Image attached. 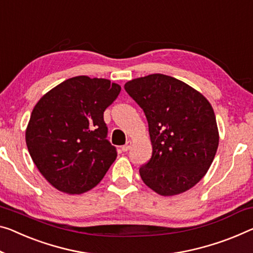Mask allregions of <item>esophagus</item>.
<instances>
[{
    "instance_id": "1",
    "label": "esophagus",
    "mask_w": 253,
    "mask_h": 253,
    "mask_svg": "<svg viewBox=\"0 0 253 253\" xmlns=\"http://www.w3.org/2000/svg\"><path fill=\"white\" fill-rule=\"evenodd\" d=\"M131 141H130V140H129V141H126V145H124V146H122V150L123 151H127V150H129L130 148H131Z\"/></svg>"
}]
</instances>
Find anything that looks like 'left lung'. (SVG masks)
Masks as SVG:
<instances>
[{
    "label": "left lung",
    "instance_id": "1",
    "mask_svg": "<svg viewBox=\"0 0 253 253\" xmlns=\"http://www.w3.org/2000/svg\"><path fill=\"white\" fill-rule=\"evenodd\" d=\"M148 121L153 154L140 167L142 181L161 196L185 192L205 176L218 148L211 103L175 78L155 73L124 84Z\"/></svg>",
    "mask_w": 253,
    "mask_h": 253
}]
</instances>
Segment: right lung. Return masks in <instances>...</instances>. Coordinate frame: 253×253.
Masks as SVG:
<instances>
[{
	"instance_id": "obj_1",
	"label": "right lung",
	"mask_w": 253,
	"mask_h": 253,
	"mask_svg": "<svg viewBox=\"0 0 253 253\" xmlns=\"http://www.w3.org/2000/svg\"><path fill=\"white\" fill-rule=\"evenodd\" d=\"M120 91L107 79L79 76L57 84L35 105L26 143L54 188L80 194L102 181L118 156L106 139L104 112Z\"/></svg>"
}]
</instances>
